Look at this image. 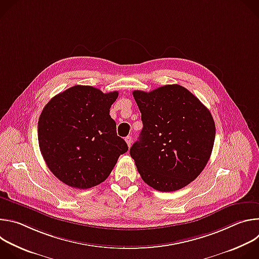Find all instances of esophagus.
I'll return each mask as SVG.
<instances>
[{
    "instance_id": "esophagus-1",
    "label": "esophagus",
    "mask_w": 259,
    "mask_h": 259,
    "mask_svg": "<svg viewBox=\"0 0 259 259\" xmlns=\"http://www.w3.org/2000/svg\"><path fill=\"white\" fill-rule=\"evenodd\" d=\"M126 139H127V138H126ZM129 142H130V141H129Z\"/></svg>"
}]
</instances>
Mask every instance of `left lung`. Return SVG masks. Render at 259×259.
I'll return each mask as SVG.
<instances>
[{
    "instance_id": "1",
    "label": "left lung",
    "mask_w": 259,
    "mask_h": 259,
    "mask_svg": "<svg viewBox=\"0 0 259 259\" xmlns=\"http://www.w3.org/2000/svg\"><path fill=\"white\" fill-rule=\"evenodd\" d=\"M117 97L116 91L104 94L91 86H73L43 108L38 123L40 151L50 171L67 186L83 190L97 186L128 151L109 116Z\"/></svg>"
}]
</instances>
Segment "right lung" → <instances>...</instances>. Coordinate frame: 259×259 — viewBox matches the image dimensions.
Returning <instances> with one entry per match:
<instances>
[{
    "mask_svg": "<svg viewBox=\"0 0 259 259\" xmlns=\"http://www.w3.org/2000/svg\"><path fill=\"white\" fill-rule=\"evenodd\" d=\"M134 98L143 127L130 156L142 180L160 192L188 186L212 153L215 124L209 109L179 85L137 90Z\"/></svg>",
    "mask_w": 259,
    "mask_h": 259,
    "instance_id": "right-lung-1",
    "label": "right lung"
}]
</instances>
